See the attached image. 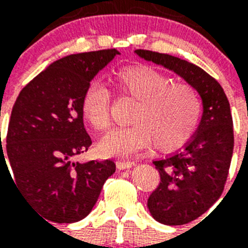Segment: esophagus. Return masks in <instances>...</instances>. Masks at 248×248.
Returning <instances> with one entry per match:
<instances>
[{"label": "esophagus", "mask_w": 248, "mask_h": 248, "mask_svg": "<svg viewBox=\"0 0 248 248\" xmlns=\"http://www.w3.org/2000/svg\"><path fill=\"white\" fill-rule=\"evenodd\" d=\"M116 165H117V169L126 170L132 167V166L135 165V162H134V161H117Z\"/></svg>", "instance_id": "34e87169"}]
</instances>
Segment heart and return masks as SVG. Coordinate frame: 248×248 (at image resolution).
Instances as JSON below:
<instances>
[{"label": "heart", "instance_id": "b5f03b06", "mask_svg": "<svg viewBox=\"0 0 248 248\" xmlns=\"http://www.w3.org/2000/svg\"><path fill=\"white\" fill-rule=\"evenodd\" d=\"M118 97L136 101L128 127L114 128L101 140L99 151L105 155H134L151 145L172 152L186 144L196 132L202 114L197 90L185 82H173L157 68L135 64L113 75ZM110 93L99 82L86 87L81 99L82 116L96 131L110 124Z\"/></svg>", "mask_w": 248, "mask_h": 248}]
</instances>
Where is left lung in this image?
<instances>
[{"instance_id": "8db88e82", "label": "left lung", "mask_w": 248, "mask_h": 248, "mask_svg": "<svg viewBox=\"0 0 248 248\" xmlns=\"http://www.w3.org/2000/svg\"><path fill=\"white\" fill-rule=\"evenodd\" d=\"M136 54L177 73L203 101L200 127L184 151L153 162L161 181L148 198L151 215L166 225H184L203 215L224 192L234 147L231 105L220 83L202 68L151 50Z\"/></svg>"}]
</instances>
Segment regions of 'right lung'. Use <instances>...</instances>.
I'll list each match as a JSON object with an SVG mask.
<instances>
[{
  "label": "right lung",
  "instance_id": "1",
  "mask_svg": "<svg viewBox=\"0 0 248 248\" xmlns=\"http://www.w3.org/2000/svg\"><path fill=\"white\" fill-rule=\"evenodd\" d=\"M117 54L116 48H107L56 60L15 100L6 136L11 179L33 210L48 221L76 223L86 217L116 171L110 159L79 163L73 157L93 144L83 124V93ZM1 159L5 166L2 148Z\"/></svg>",
  "mask_w": 248,
  "mask_h": 248
}]
</instances>
